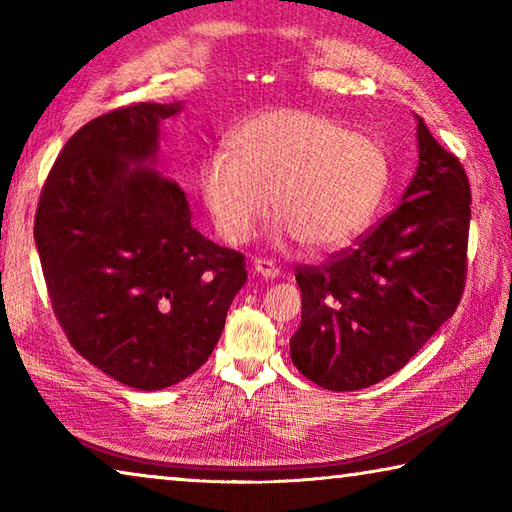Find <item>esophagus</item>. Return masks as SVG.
<instances>
[{"label": "esophagus", "mask_w": 512, "mask_h": 512, "mask_svg": "<svg viewBox=\"0 0 512 512\" xmlns=\"http://www.w3.org/2000/svg\"><path fill=\"white\" fill-rule=\"evenodd\" d=\"M253 271L257 275H262L264 280H275L277 275H280V268H277L271 259H255L253 262Z\"/></svg>", "instance_id": "34e87169"}]
</instances>
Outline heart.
Instances as JSON below:
<instances>
[{
	"label": "heart",
	"instance_id": "1",
	"mask_svg": "<svg viewBox=\"0 0 512 512\" xmlns=\"http://www.w3.org/2000/svg\"><path fill=\"white\" fill-rule=\"evenodd\" d=\"M228 144L232 155H207L198 180L207 212L230 244L253 237L271 196L280 232L311 250L339 248L372 221L391 183L384 146L318 112H259Z\"/></svg>",
	"mask_w": 512,
	"mask_h": 512
}]
</instances>
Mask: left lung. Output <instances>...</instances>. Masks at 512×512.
<instances>
[{
  "mask_svg": "<svg viewBox=\"0 0 512 512\" xmlns=\"http://www.w3.org/2000/svg\"><path fill=\"white\" fill-rule=\"evenodd\" d=\"M418 121V167L402 203L325 266H298L302 320L291 359L327 391H359L404 368L454 316L465 284L470 183Z\"/></svg>",
  "mask_w": 512,
  "mask_h": 512,
  "instance_id": "1",
  "label": "left lung"
}]
</instances>
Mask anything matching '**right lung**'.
I'll use <instances>...</instances> for the list:
<instances>
[{"label":"right lung","mask_w":512,"mask_h":512,"mask_svg":"<svg viewBox=\"0 0 512 512\" xmlns=\"http://www.w3.org/2000/svg\"><path fill=\"white\" fill-rule=\"evenodd\" d=\"M180 110L183 101L135 103L76 131L33 228L69 343L137 391L203 366L248 277L244 255L205 239L183 189L158 169L160 124Z\"/></svg>","instance_id":"obj_1"}]
</instances>
